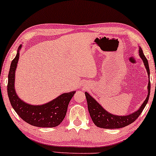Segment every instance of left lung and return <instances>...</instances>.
I'll return each instance as SVG.
<instances>
[{
	"label": "left lung",
	"instance_id": "left-lung-1",
	"mask_svg": "<svg viewBox=\"0 0 156 156\" xmlns=\"http://www.w3.org/2000/svg\"><path fill=\"white\" fill-rule=\"evenodd\" d=\"M139 55L140 58L143 59L145 67L146 68L147 72H148V76L150 78V69H149V65L148 60L146 57L143 52L142 49L139 48ZM150 90H151V82L149 79L148 85V94L147 96L146 99L145 100L144 104H142L139 109L137 112L133 113V114L128 115V116H116V115H113L110 113L104 110L102 106L100 105L97 101L91 97V96L89 94V93L85 92V96L87 98V106H88V110L90 114V116L92 119L93 122L97 126L102 129H120L126 126L131 124L134 122L140 114H141L143 110L144 109L145 106L148 103L149 96H150Z\"/></svg>",
	"mask_w": 156,
	"mask_h": 156
}]
</instances>
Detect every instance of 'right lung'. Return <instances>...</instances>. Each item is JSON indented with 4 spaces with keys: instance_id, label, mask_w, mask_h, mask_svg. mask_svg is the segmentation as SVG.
I'll return each mask as SVG.
<instances>
[{
    "instance_id": "obj_1",
    "label": "right lung",
    "mask_w": 156,
    "mask_h": 156,
    "mask_svg": "<svg viewBox=\"0 0 156 156\" xmlns=\"http://www.w3.org/2000/svg\"><path fill=\"white\" fill-rule=\"evenodd\" d=\"M21 47H19L16 56L12 61L8 73L7 89L10 104L18 116L29 124L44 128L57 126L65 119L68 105L75 91L62 94L52 101L40 106L27 104L19 99L15 90L14 82L15 73L20 56L19 50Z\"/></svg>"
}]
</instances>
